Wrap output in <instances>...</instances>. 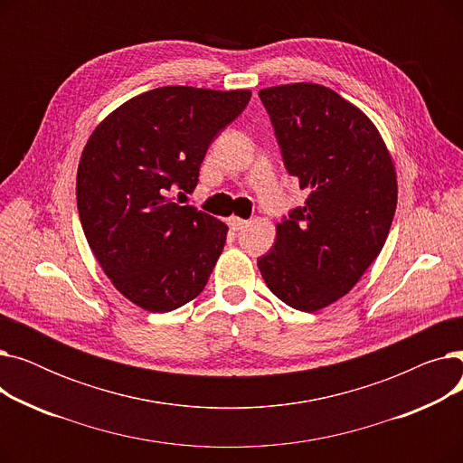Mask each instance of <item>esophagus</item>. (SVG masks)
<instances>
[{"instance_id":"34e87169","label":"esophagus","mask_w":463,"mask_h":463,"mask_svg":"<svg viewBox=\"0 0 463 463\" xmlns=\"http://www.w3.org/2000/svg\"><path fill=\"white\" fill-rule=\"evenodd\" d=\"M227 223H229V227H231V231H241L246 227V219H241V217H236V215H231L229 219H227Z\"/></svg>"}]
</instances>
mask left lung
<instances>
[{
  "label": "left lung",
  "mask_w": 463,
  "mask_h": 463,
  "mask_svg": "<svg viewBox=\"0 0 463 463\" xmlns=\"http://www.w3.org/2000/svg\"><path fill=\"white\" fill-rule=\"evenodd\" d=\"M259 97L287 173L309 194L257 264L281 302L313 313L347 295L381 253L398 204L394 161L373 121L326 86L281 84Z\"/></svg>",
  "instance_id": "8db88e82"
}]
</instances>
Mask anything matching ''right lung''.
<instances>
[{"mask_svg": "<svg viewBox=\"0 0 463 463\" xmlns=\"http://www.w3.org/2000/svg\"><path fill=\"white\" fill-rule=\"evenodd\" d=\"M250 99V90L156 88L90 135L77 173L80 223L103 272L138 307L173 311L203 293L229 229L173 193L197 187L208 146Z\"/></svg>", "mask_w": 463, "mask_h": 463, "instance_id": "obj_1", "label": "right lung"}]
</instances>
